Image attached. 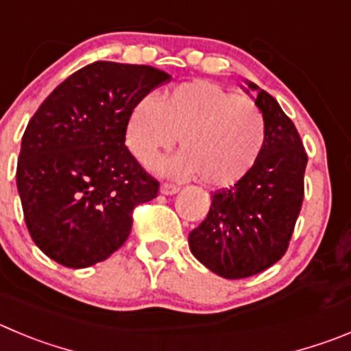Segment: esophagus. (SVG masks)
<instances>
[{"instance_id": "obj_1", "label": "esophagus", "mask_w": 351, "mask_h": 351, "mask_svg": "<svg viewBox=\"0 0 351 351\" xmlns=\"http://www.w3.org/2000/svg\"><path fill=\"white\" fill-rule=\"evenodd\" d=\"M160 191H162V195H167V197H170V195H176V193L179 191V188H178V186H173V184H169V182H165V184H162Z\"/></svg>"}]
</instances>
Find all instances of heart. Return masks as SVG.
I'll list each match as a JSON object with an SVG mask.
<instances>
[{
    "mask_svg": "<svg viewBox=\"0 0 351 351\" xmlns=\"http://www.w3.org/2000/svg\"><path fill=\"white\" fill-rule=\"evenodd\" d=\"M181 144L172 158L153 163L158 172L179 179L200 178L208 188L224 189L247 178L266 144L263 112L252 101L207 82H186L144 97L127 120V146L147 163Z\"/></svg>",
    "mask_w": 351,
    "mask_h": 351,
    "instance_id": "b5f03b06",
    "label": "heart"
}]
</instances>
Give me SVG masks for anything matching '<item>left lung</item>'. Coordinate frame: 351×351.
Instances as JSON below:
<instances>
[{
  "mask_svg": "<svg viewBox=\"0 0 351 351\" xmlns=\"http://www.w3.org/2000/svg\"><path fill=\"white\" fill-rule=\"evenodd\" d=\"M247 86L257 92L256 106L265 117L261 158L242 181L212 193L207 217L188 239L193 256L230 280L257 275L282 259L303 205L308 163L303 141L280 104L256 83Z\"/></svg>",
  "mask_w": 351,
  "mask_h": 351,
  "instance_id": "1",
  "label": "left lung"
}]
</instances>
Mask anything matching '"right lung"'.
<instances>
[{
  "instance_id": "1",
  "label": "right lung",
  "mask_w": 351,
  "mask_h": 351,
  "mask_svg": "<svg viewBox=\"0 0 351 351\" xmlns=\"http://www.w3.org/2000/svg\"><path fill=\"white\" fill-rule=\"evenodd\" d=\"M170 75L151 66L88 64L38 108L22 136L17 189L31 239L59 265L86 268L120 249L132 212L160 182L125 146L132 108Z\"/></svg>"
}]
</instances>
